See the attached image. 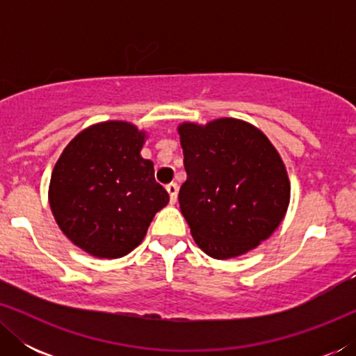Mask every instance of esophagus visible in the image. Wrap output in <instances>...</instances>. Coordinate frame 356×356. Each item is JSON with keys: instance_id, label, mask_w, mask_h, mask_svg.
<instances>
[{"instance_id": "obj_1", "label": "esophagus", "mask_w": 356, "mask_h": 356, "mask_svg": "<svg viewBox=\"0 0 356 356\" xmlns=\"http://www.w3.org/2000/svg\"><path fill=\"white\" fill-rule=\"evenodd\" d=\"M167 193L170 194V202L175 204L178 199V184L177 183H170L167 184Z\"/></svg>"}]
</instances>
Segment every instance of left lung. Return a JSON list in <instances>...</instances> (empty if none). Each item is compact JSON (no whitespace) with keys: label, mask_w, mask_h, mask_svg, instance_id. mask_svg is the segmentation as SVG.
I'll return each instance as SVG.
<instances>
[{"label":"left lung","mask_w":356,"mask_h":356,"mask_svg":"<svg viewBox=\"0 0 356 356\" xmlns=\"http://www.w3.org/2000/svg\"><path fill=\"white\" fill-rule=\"evenodd\" d=\"M186 181L179 209L196 245L213 259L254 250L277 230L290 179L274 144L254 124L218 118L178 126Z\"/></svg>","instance_id":"1"}]
</instances>
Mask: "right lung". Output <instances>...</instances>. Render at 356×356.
I'll list each match as a JSON object with an SVG mask.
<instances>
[{"mask_svg":"<svg viewBox=\"0 0 356 356\" xmlns=\"http://www.w3.org/2000/svg\"><path fill=\"white\" fill-rule=\"evenodd\" d=\"M147 133L129 121L87 126L51 172L48 202L72 245L100 259L123 257L143 243L170 197L140 150Z\"/></svg>","mask_w":356,"mask_h":356,"instance_id":"right-lung-1","label":"right lung"}]
</instances>
